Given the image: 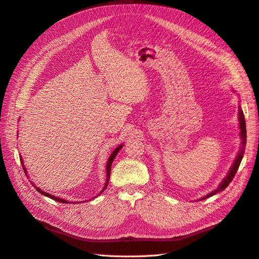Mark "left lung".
Segmentation results:
<instances>
[{
  "instance_id": "obj_1",
  "label": "left lung",
  "mask_w": 259,
  "mask_h": 259,
  "mask_svg": "<svg viewBox=\"0 0 259 259\" xmlns=\"http://www.w3.org/2000/svg\"><path fill=\"white\" fill-rule=\"evenodd\" d=\"M234 92V91H233ZM239 127H240V138H241V147H240V150L236 156V159H234V162L231 165L228 174L226 175V177L223 179V182L219 184V186L216 188L215 190H213L211 192H209L208 194H206L205 197H203L200 199L201 200H204L206 198H209L211 197V195H214L218 192H221L223 190H225L227 187H228V185L232 182V179L234 177V175H236L237 170L240 166V163L243 159V155H244V151H245V145H246V127H245V119H244V114H243V111L241 107H239Z\"/></svg>"
}]
</instances>
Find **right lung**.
Masks as SVG:
<instances>
[{
  "label": "right lung",
  "mask_w": 259,
  "mask_h": 259,
  "mask_svg": "<svg viewBox=\"0 0 259 259\" xmlns=\"http://www.w3.org/2000/svg\"><path fill=\"white\" fill-rule=\"evenodd\" d=\"M122 147H123V145H120L119 147H116V148L114 149V150H113V152L110 154V156H109L108 162H107V166H106V176H107V178H106V183H105V186H104V188H103V190H101V191L98 193V195H99V194H101V193H103V192L106 190V188H107V186H108V184H109V178H110L112 162H113V160H114V158H115V155L117 154V152H119V151L121 150V149H122ZM20 160H21V162H22V167H23V170H25V173H26V174H28L27 168L25 167V165H23L22 158H20ZM31 184H32V185L34 186V188H35V189L37 190V192H40L41 194L45 195V197L51 198V199H52V200H54V201H57V202H60V203H72V202H69V201H67V200H65V199H61V198H58V197H55V195H52V194H50V193H48V192H45V191L41 190V189H40V187H36L32 182H31ZM93 199H94V198H93ZM79 203H80V202H79ZM72 204H73V203H72ZM74 204H75V203H74Z\"/></svg>",
  "instance_id": "1"
}]
</instances>
